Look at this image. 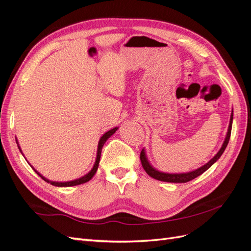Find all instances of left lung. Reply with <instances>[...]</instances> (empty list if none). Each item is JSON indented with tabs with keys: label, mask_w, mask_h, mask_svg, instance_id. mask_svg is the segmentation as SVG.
I'll use <instances>...</instances> for the list:
<instances>
[{
	"label": "left lung",
	"mask_w": 251,
	"mask_h": 251,
	"mask_svg": "<svg viewBox=\"0 0 251 251\" xmlns=\"http://www.w3.org/2000/svg\"><path fill=\"white\" fill-rule=\"evenodd\" d=\"M232 119H233V111L231 112L230 121H229V126H228V131H227L226 137H225V140L222 144L221 149H220V151H218L214 158H211L206 164H204L203 166H201V168L197 169L195 171H192V172L181 173V174H169V173L159 172L150 164L148 158H147V155H146V151H144V149H142L141 153H140V161H141V164L143 166L144 171H146L147 174L149 175V176H151V178H154V179L159 180V181L172 182V183H185V182H188V181H191V180L197 178L198 176H200L201 174H203L205 171H207L210 168V166L214 164L220 157H221V155L223 154V151H225L227 144H228L229 138H230Z\"/></svg>",
	"instance_id": "obj_1"
}]
</instances>
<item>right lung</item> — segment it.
Returning <instances> with one entry per match:
<instances>
[{
    "label": "right lung",
    "mask_w": 251,
    "mask_h": 251,
    "mask_svg": "<svg viewBox=\"0 0 251 251\" xmlns=\"http://www.w3.org/2000/svg\"><path fill=\"white\" fill-rule=\"evenodd\" d=\"M117 128L118 127H114V128H112V130H110V131H108L107 133H104L102 136H101V138H100V142H98V148H97V155H96V160H95V163H94V166H93V169L91 170L87 175H85V176L83 177H81V178H79V179H76V180H73V181H67V182H55V181H50V180H48V179H46L45 177H43L42 175L40 174V173H37L34 169V171H35V173L39 175V176L43 179V180H45L46 182H48V183H50V184H52V185H54V186H59V187H67V186H74V185H79V184H82V183H86V182H88L89 180H91L92 179V177L94 176L95 175V173H96V171H97V169H98V164H100V155H101V150H102V147H103V144H104V142L107 141L111 136L115 133L116 131H117ZM17 143H18V140H17ZM18 147H19V144H18ZM19 149H20V147H19ZM21 150V149H20Z\"/></svg>",
    "instance_id": "obj_1"
}]
</instances>
